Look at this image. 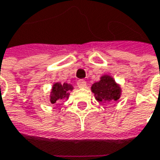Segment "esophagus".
<instances>
[{
    "instance_id": "esophagus-1",
    "label": "esophagus",
    "mask_w": 160,
    "mask_h": 160,
    "mask_svg": "<svg viewBox=\"0 0 160 160\" xmlns=\"http://www.w3.org/2000/svg\"><path fill=\"white\" fill-rule=\"evenodd\" d=\"M77 85H78V87L80 88H82L86 87L87 82H86L84 80H79L78 81H77Z\"/></svg>"
}]
</instances>
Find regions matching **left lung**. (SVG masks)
Returning <instances> with one entry per match:
<instances>
[{"label":"left lung","instance_id":"left-lung-1","mask_svg":"<svg viewBox=\"0 0 160 160\" xmlns=\"http://www.w3.org/2000/svg\"><path fill=\"white\" fill-rule=\"evenodd\" d=\"M91 90L95 94L96 99L101 103L116 101L119 99L121 95V88L115 83L112 77L108 75L102 76L98 82L94 83Z\"/></svg>","mask_w":160,"mask_h":160}]
</instances>
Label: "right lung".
I'll return each mask as SVG.
<instances>
[{
  "label": "right lung",
  "mask_w": 160,
  "mask_h": 160,
  "mask_svg": "<svg viewBox=\"0 0 160 160\" xmlns=\"http://www.w3.org/2000/svg\"><path fill=\"white\" fill-rule=\"evenodd\" d=\"M72 90V86L67 83L61 84L60 82L54 83L52 88V92L50 96V101L53 104L57 100L62 99V98H69V91Z\"/></svg>",
  "instance_id": "right-lung-1"
}]
</instances>
